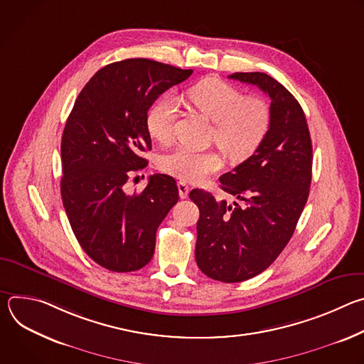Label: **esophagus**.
I'll use <instances>...</instances> for the list:
<instances>
[{"label": "esophagus", "mask_w": 364, "mask_h": 364, "mask_svg": "<svg viewBox=\"0 0 364 364\" xmlns=\"http://www.w3.org/2000/svg\"><path fill=\"white\" fill-rule=\"evenodd\" d=\"M178 194L181 198H187L188 197V193H190V187L184 183V181H178Z\"/></svg>", "instance_id": "34e87169"}]
</instances>
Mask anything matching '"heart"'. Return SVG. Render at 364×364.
Wrapping results in <instances>:
<instances>
[{"label":"heart","mask_w":364,"mask_h":364,"mask_svg":"<svg viewBox=\"0 0 364 364\" xmlns=\"http://www.w3.org/2000/svg\"><path fill=\"white\" fill-rule=\"evenodd\" d=\"M191 105L215 124L213 141L233 161H242L259 148L271 127L268 103L256 96H245L235 86L216 79H204L187 90ZM177 99L164 95L152 103L146 114L149 135L161 144L173 138L177 119ZM223 167L218 151H196L178 146L161 159L160 168L183 181L198 183Z\"/></svg>","instance_id":"b5f03b06"}]
</instances>
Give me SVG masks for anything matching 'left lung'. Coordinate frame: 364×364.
Returning a JSON list of instances; mask_svg holds the SVG:
<instances>
[{"label":"left lung","instance_id":"8db88e82","mask_svg":"<svg viewBox=\"0 0 364 364\" xmlns=\"http://www.w3.org/2000/svg\"><path fill=\"white\" fill-rule=\"evenodd\" d=\"M229 79L255 85L271 99V127L250 157L223 174L222 188L242 201L233 205L194 188L196 262L222 282H242L264 272L284 250L304 210L313 174V145L304 111L292 93L261 72Z\"/></svg>","mask_w":364,"mask_h":364}]
</instances>
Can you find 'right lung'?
I'll list each match as a JSON object with an SVG mask.
<instances>
[{
  "label": "right lung",
  "mask_w": 364,
  "mask_h": 364,
  "mask_svg": "<svg viewBox=\"0 0 364 364\" xmlns=\"http://www.w3.org/2000/svg\"><path fill=\"white\" fill-rule=\"evenodd\" d=\"M191 73L149 59L111 63L85 85L66 121L65 210L82 249L109 271L132 272L151 261L155 233L178 201L176 180L166 174L151 176L139 194H127L124 184L148 164V109Z\"/></svg>",
  "instance_id": "right-lung-1"
}]
</instances>
